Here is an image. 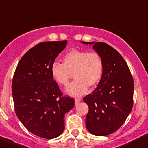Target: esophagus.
<instances>
[{
    "label": "esophagus",
    "instance_id": "34e87169",
    "mask_svg": "<svg viewBox=\"0 0 148 148\" xmlns=\"http://www.w3.org/2000/svg\"><path fill=\"white\" fill-rule=\"evenodd\" d=\"M81 101V100H80V98H75L74 99V102H75V104H78L79 102Z\"/></svg>",
    "mask_w": 148,
    "mask_h": 148
}]
</instances>
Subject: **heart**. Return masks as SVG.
Returning <instances> with one entry per match:
<instances>
[{"label":"heart","instance_id":"heart-1","mask_svg":"<svg viewBox=\"0 0 148 148\" xmlns=\"http://www.w3.org/2000/svg\"><path fill=\"white\" fill-rule=\"evenodd\" d=\"M63 64L54 62L51 68L53 79L61 86L69 84L71 74L75 79L65 89V93L72 97H79L95 88L103 74L104 64L97 52L73 49L63 56Z\"/></svg>","mask_w":148,"mask_h":148}]
</instances>
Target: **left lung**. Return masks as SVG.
Segmentation results:
<instances>
[{
	"instance_id": "left-lung-1",
	"label": "left lung",
	"mask_w": 148,
	"mask_h": 148,
	"mask_svg": "<svg viewBox=\"0 0 148 148\" xmlns=\"http://www.w3.org/2000/svg\"><path fill=\"white\" fill-rule=\"evenodd\" d=\"M102 57L104 70L101 81L92 94L83 97L88 106L86 127L90 133L106 136L123 125L133 106L134 83L121 55L103 42H85Z\"/></svg>"
}]
</instances>
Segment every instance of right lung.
I'll use <instances>...</instances> for the list:
<instances>
[{"label":"right lung","instance_id":"right-lung-1","mask_svg":"<svg viewBox=\"0 0 148 148\" xmlns=\"http://www.w3.org/2000/svg\"><path fill=\"white\" fill-rule=\"evenodd\" d=\"M67 41L45 42L29 49L15 69L12 94L16 115L23 125L37 136L56 138L65 129V115L74 100L62 97L51 75V68Z\"/></svg>","mask_w":148,"mask_h":148}]
</instances>
